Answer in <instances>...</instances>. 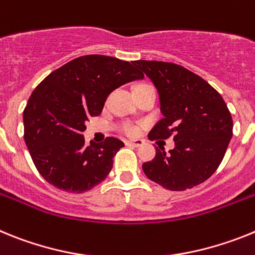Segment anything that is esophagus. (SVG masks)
Returning <instances> with one entry per match:
<instances>
[{"label": "esophagus", "instance_id": "1", "mask_svg": "<svg viewBox=\"0 0 255 255\" xmlns=\"http://www.w3.org/2000/svg\"><path fill=\"white\" fill-rule=\"evenodd\" d=\"M126 143L129 146H134V147H140V146L143 145V141L142 140H128V141H126Z\"/></svg>", "mask_w": 255, "mask_h": 255}]
</instances>
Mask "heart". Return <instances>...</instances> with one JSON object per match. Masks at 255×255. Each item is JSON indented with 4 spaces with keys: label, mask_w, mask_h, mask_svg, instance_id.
<instances>
[{
    "label": "heart",
    "mask_w": 255,
    "mask_h": 255,
    "mask_svg": "<svg viewBox=\"0 0 255 255\" xmlns=\"http://www.w3.org/2000/svg\"><path fill=\"white\" fill-rule=\"evenodd\" d=\"M123 130L128 134H136L137 132H138V127L133 125H126L125 127H123Z\"/></svg>",
    "instance_id": "obj_1"
}]
</instances>
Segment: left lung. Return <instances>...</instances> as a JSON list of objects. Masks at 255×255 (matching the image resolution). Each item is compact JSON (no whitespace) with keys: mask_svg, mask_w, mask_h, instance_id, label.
I'll return each instance as SVG.
<instances>
[{"mask_svg":"<svg viewBox=\"0 0 255 255\" xmlns=\"http://www.w3.org/2000/svg\"><path fill=\"white\" fill-rule=\"evenodd\" d=\"M158 88L164 118L150 140L173 137L174 149L156 147L155 158L142 164L149 180L164 189L183 191L207 181L220 167L232 137V117L225 100L207 81L173 63H133Z\"/></svg>","mask_w":255,"mask_h":255,"instance_id":"1","label":"left lung"}]
</instances>
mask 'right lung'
<instances>
[{
	"mask_svg": "<svg viewBox=\"0 0 255 255\" xmlns=\"http://www.w3.org/2000/svg\"><path fill=\"white\" fill-rule=\"evenodd\" d=\"M141 78L142 73L128 61L86 55L50 73L34 88L23 113L24 140L50 185L82 194L105 180L125 143L106 137L86 145L85 122L101 114L115 88Z\"/></svg>",
	"mask_w": 255,
	"mask_h": 255,
	"instance_id": "right-lung-1",
	"label": "right lung"
}]
</instances>
